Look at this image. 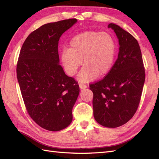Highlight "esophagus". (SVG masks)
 Wrapping results in <instances>:
<instances>
[{"mask_svg":"<svg viewBox=\"0 0 159 159\" xmlns=\"http://www.w3.org/2000/svg\"><path fill=\"white\" fill-rule=\"evenodd\" d=\"M80 88L81 89H85V88H87V85H86L84 84H83V83H80Z\"/></svg>","mask_w":159,"mask_h":159,"instance_id":"1","label":"esophagus"}]
</instances>
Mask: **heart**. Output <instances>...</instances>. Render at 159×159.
<instances>
[{
  "label": "heart",
  "mask_w": 159,
  "mask_h": 159,
  "mask_svg": "<svg viewBox=\"0 0 159 159\" xmlns=\"http://www.w3.org/2000/svg\"><path fill=\"white\" fill-rule=\"evenodd\" d=\"M117 43L108 32L87 30L71 38L68 49H64L61 60L66 73L74 75L84 62L78 79L88 82L107 74L113 66Z\"/></svg>",
  "instance_id": "obj_1"
}]
</instances>
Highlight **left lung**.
<instances>
[{
	"label": "left lung",
	"mask_w": 159,
	"mask_h": 159,
	"mask_svg": "<svg viewBox=\"0 0 159 159\" xmlns=\"http://www.w3.org/2000/svg\"><path fill=\"white\" fill-rule=\"evenodd\" d=\"M119 39V52L111 70L89 85L93 93V116L102 126L115 128L127 123L138 109L145 80L140 46L131 34L111 23Z\"/></svg>",
	"instance_id": "8db88e82"
}]
</instances>
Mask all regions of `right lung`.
I'll use <instances>...</instances> for the list:
<instances>
[{"label": "right lung", "instance_id": "right-lung-1", "mask_svg": "<svg viewBox=\"0 0 159 159\" xmlns=\"http://www.w3.org/2000/svg\"><path fill=\"white\" fill-rule=\"evenodd\" d=\"M75 18L48 23L31 32L23 43L16 75L28 115L37 125L58 131L72 121L80 93L78 81L59 64L58 42Z\"/></svg>", "mask_w": 159, "mask_h": 159}]
</instances>
